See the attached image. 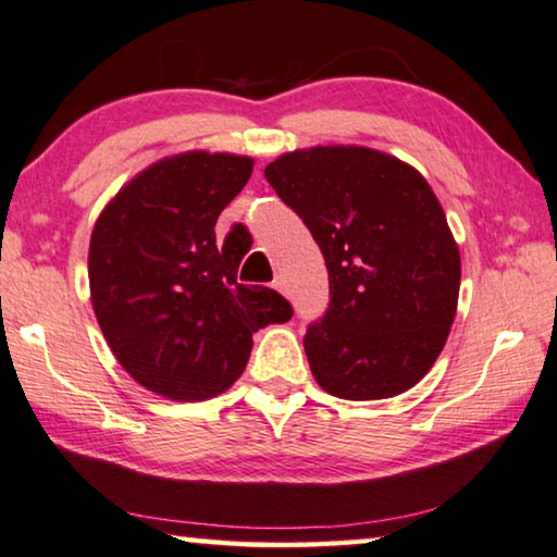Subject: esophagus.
I'll return each mask as SVG.
<instances>
[{"label":"esophagus","instance_id":"obj_1","mask_svg":"<svg viewBox=\"0 0 557 557\" xmlns=\"http://www.w3.org/2000/svg\"><path fill=\"white\" fill-rule=\"evenodd\" d=\"M273 288H276V292H281V294H288L286 278H284V276H276V278H273Z\"/></svg>","mask_w":557,"mask_h":557}]
</instances>
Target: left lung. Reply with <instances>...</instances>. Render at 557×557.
<instances>
[{
    "label": "left lung",
    "mask_w": 557,
    "mask_h": 557,
    "mask_svg": "<svg viewBox=\"0 0 557 557\" xmlns=\"http://www.w3.org/2000/svg\"><path fill=\"white\" fill-rule=\"evenodd\" d=\"M263 175L329 271V306L304 336L313 379L354 401L407 392L437 361L459 294V251L430 183L351 145L286 152Z\"/></svg>",
    "instance_id": "obj_1"
}]
</instances>
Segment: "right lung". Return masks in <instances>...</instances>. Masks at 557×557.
<instances>
[{"instance_id":"obj_1","label":"right lung","mask_w":557,"mask_h":557,"mask_svg":"<svg viewBox=\"0 0 557 557\" xmlns=\"http://www.w3.org/2000/svg\"><path fill=\"white\" fill-rule=\"evenodd\" d=\"M253 160L185 152L150 165L110 200L90 240L98 324L125 372L171 399H208L236 382L251 336L292 319L269 286L238 284L251 251L215 221L251 178Z\"/></svg>"}]
</instances>
